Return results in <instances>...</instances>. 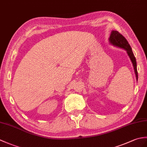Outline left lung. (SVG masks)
Returning a JSON list of instances; mask_svg holds the SVG:
<instances>
[{"instance_id": "1", "label": "left lung", "mask_w": 147, "mask_h": 147, "mask_svg": "<svg viewBox=\"0 0 147 147\" xmlns=\"http://www.w3.org/2000/svg\"><path fill=\"white\" fill-rule=\"evenodd\" d=\"M109 41L113 46L120 47V48L124 49L127 51L128 55L130 58L133 66H134L136 80L138 81V72L137 68H136V58L134 56V53H133L131 47L127 41V40L125 39V37L123 36L118 32L117 30H112L110 38H109Z\"/></svg>"}]
</instances>
